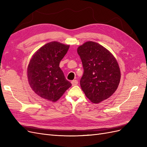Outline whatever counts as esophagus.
Here are the masks:
<instances>
[{
	"mask_svg": "<svg viewBox=\"0 0 147 147\" xmlns=\"http://www.w3.org/2000/svg\"><path fill=\"white\" fill-rule=\"evenodd\" d=\"M78 81L76 80H72V82H71V83H72V86H75L77 85V84H78Z\"/></svg>",
	"mask_w": 147,
	"mask_h": 147,
	"instance_id": "obj_1",
	"label": "esophagus"
}]
</instances>
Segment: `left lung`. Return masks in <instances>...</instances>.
Returning a JSON list of instances; mask_svg holds the SVG:
<instances>
[{
  "mask_svg": "<svg viewBox=\"0 0 147 147\" xmlns=\"http://www.w3.org/2000/svg\"><path fill=\"white\" fill-rule=\"evenodd\" d=\"M84 72L80 86L93 103L108 99L117 90L121 73L116 59L100 44L87 42L78 48Z\"/></svg>",
  "mask_w": 147,
  "mask_h": 147,
  "instance_id": "1",
  "label": "left lung"
}]
</instances>
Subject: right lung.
Returning a JSON list of instances; mask_svg holds the SVG:
<instances>
[{
    "label": "right lung",
    "mask_w": 147,
    "mask_h": 147,
    "mask_svg": "<svg viewBox=\"0 0 147 147\" xmlns=\"http://www.w3.org/2000/svg\"><path fill=\"white\" fill-rule=\"evenodd\" d=\"M69 45L57 42L45 44L35 53L28 68L31 88L43 99L55 102L72 86L59 67Z\"/></svg>",
    "instance_id": "1"
}]
</instances>
